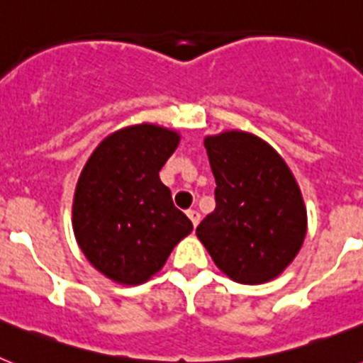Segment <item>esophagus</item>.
<instances>
[{
    "label": "esophagus",
    "instance_id": "1",
    "mask_svg": "<svg viewBox=\"0 0 363 363\" xmlns=\"http://www.w3.org/2000/svg\"><path fill=\"white\" fill-rule=\"evenodd\" d=\"M187 216L191 218L192 225H194V227H196L198 223H200V213H198V211H194V209H189V211H187Z\"/></svg>",
    "mask_w": 363,
    "mask_h": 363
}]
</instances>
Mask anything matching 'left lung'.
I'll return each mask as SVG.
<instances>
[{"instance_id":"obj_1","label":"left lung","mask_w":363,"mask_h":363,"mask_svg":"<svg viewBox=\"0 0 363 363\" xmlns=\"http://www.w3.org/2000/svg\"><path fill=\"white\" fill-rule=\"evenodd\" d=\"M216 209L196 227L214 264L240 284L277 278L300 251L307 213L294 176L271 145L247 133L205 138Z\"/></svg>"}]
</instances>
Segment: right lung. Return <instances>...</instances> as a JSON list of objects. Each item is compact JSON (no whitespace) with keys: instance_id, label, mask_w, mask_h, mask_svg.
<instances>
[{"instance_id":"obj_1","label":"right lung","mask_w":363,"mask_h":363,"mask_svg":"<svg viewBox=\"0 0 363 363\" xmlns=\"http://www.w3.org/2000/svg\"><path fill=\"white\" fill-rule=\"evenodd\" d=\"M178 142L156 125L127 127L99 143L79 176L74 234L86 259L118 284L149 280L192 230L160 179Z\"/></svg>"}]
</instances>
